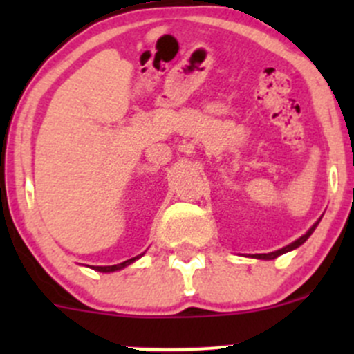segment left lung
Returning a JSON list of instances; mask_svg holds the SVG:
<instances>
[{
  "label": "left lung",
  "mask_w": 354,
  "mask_h": 354,
  "mask_svg": "<svg viewBox=\"0 0 354 354\" xmlns=\"http://www.w3.org/2000/svg\"><path fill=\"white\" fill-rule=\"evenodd\" d=\"M317 224H319V223H315V224H313V226L310 227V230L306 231V233L303 234L301 238H298V240H296V241H292L291 245H288V246H284V248H281V250H276V252H270V253H257V255H253V257H255V259H262V260H272V259H276V257L283 255V253H286V252H291V250L298 248L299 245H303V243H305L306 240H308V238H310V234H312L313 231H315Z\"/></svg>",
  "instance_id": "obj_1"
}]
</instances>
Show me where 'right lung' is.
Here are the masks:
<instances>
[{
  "instance_id": "right-lung-1",
  "label": "right lung",
  "mask_w": 354,
  "mask_h": 354,
  "mask_svg": "<svg viewBox=\"0 0 354 354\" xmlns=\"http://www.w3.org/2000/svg\"><path fill=\"white\" fill-rule=\"evenodd\" d=\"M142 255H144V253H142ZM142 255L133 257V259H130V260H124V262L116 263V266H106V267H99V266H97V267H92V269L99 270V272H114V270H120V269H123V267H127V266H130V263H133L135 260L140 259Z\"/></svg>"
}]
</instances>
